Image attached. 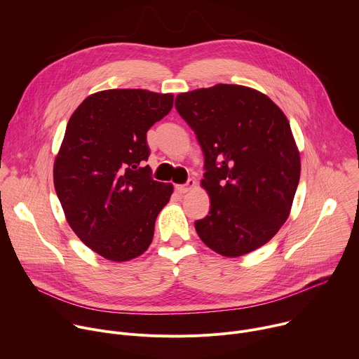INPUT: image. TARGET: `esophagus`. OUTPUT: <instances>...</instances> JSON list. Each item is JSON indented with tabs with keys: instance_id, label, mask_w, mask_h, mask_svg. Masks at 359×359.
<instances>
[{
	"instance_id": "1",
	"label": "esophagus",
	"mask_w": 359,
	"mask_h": 359,
	"mask_svg": "<svg viewBox=\"0 0 359 359\" xmlns=\"http://www.w3.org/2000/svg\"><path fill=\"white\" fill-rule=\"evenodd\" d=\"M194 186H196V182H194L193 179H189L184 184H177V186H176V190H177L180 194H184V193L190 191Z\"/></svg>"
}]
</instances>
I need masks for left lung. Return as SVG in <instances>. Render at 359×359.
<instances>
[{"instance_id": "8db88e82", "label": "left lung", "mask_w": 359, "mask_h": 359, "mask_svg": "<svg viewBox=\"0 0 359 359\" xmlns=\"http://www.w3.org/2000/svg\"><path fill=\"white\" fill-rule=\"evenodd\" d=\"M175 107L204 155L210 212L194 223L198 237L226 257L260 248L288 219L299 182L288 119L267 95L241 85L179 93Z\"/></svg>"}]
</instances>
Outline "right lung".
<instances>
[{
	"label": "right lung",
	"mask_w": 359,
	"mask_h": 359,
	"mask_svg": "<svg viewBox=\"0 0 359 359\" xmlns=\"http://www.w3.org/2000/svg\"><path fill=\"white\" fill-rule=\"evenodd\" d=\"M173 107L172 93L108 89L88 96L69 118L54 163L65 217L90 250L129 262L151 243L173 193L151 179L146 133Z\"/></svg>",
	"instance_id": "obj_1"
}]
</instances>
